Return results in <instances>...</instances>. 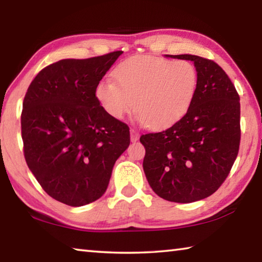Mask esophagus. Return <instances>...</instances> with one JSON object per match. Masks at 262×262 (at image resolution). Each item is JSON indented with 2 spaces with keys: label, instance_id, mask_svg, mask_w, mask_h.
<instances>
[{
  "label": "esophagus",
  "instance_id": "1",
  "mask_svg": "<svg viewBox=\"0 0 262 262\" xmlns=\"http://www.w3.org/2000/svg\"><path fill=\"white\" fill-rule=\"evenodd\" d=\"M139 137H140V134H139V132H137L136 129H130V141L132 142H136L137 140H139Z\"/></svg>",
  "mask_w": 262,
  "mask_h": 262
}]
</instances>
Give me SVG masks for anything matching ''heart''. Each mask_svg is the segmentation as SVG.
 Instances as JSON below:
<instances>
[{
	"mask_svg": "<svg viewBox=\"0 0 262 262\" xmlns=\"http://www.w3.org/2000/svg\"><path fill=\"white\" fill-rule=\"evenodd\" d=\"M115 79L96 86V98L111 118L121 120L133 111L151 129H165L188 112L199 86V73L187 60L137 55L118 66Z\"/></svg>",
	"mask_w": 262,
	"mask_h": 262,
	"instance_id": "heart-1",
	"label": "heart"
}]
</instances>
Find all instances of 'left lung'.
Segmentation results:
<instances>
[{"label":"left lung","instance_id":"8db88e82","mask_svg":"<svg viewBox=\"0 0 262 262\" xmlns=\"http://www.w3.org/2000/svg\"><path fill=\"white\" fill-rule=\"evenodd\" d=\"M171 56L194 62L198 92L183 119L140 137L145 148L143 170L158 196L189 203L214 194L231 171L241 144V103L216 62L190 54Z\"/></svg>","mask_w":262,"mask_h":262}]
</instances>
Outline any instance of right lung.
Masks as SVG:
<instances>
[{"label": "right lung", "instance_id": "1", "mask_svg": "<svg viewBox=\"0 0 262 262\" xmlns=\"http://www.w3.org/2000/svg\"><path fill=\"white\" fill-rule=\"evenodd\" d=\"M122 53L57 61L38 73L24 97L26 164L42 189L64 205L98 200L129 145V127L96 98L97 84Z\"/></svg>", "mask_w": 262, "mask_h": 262}]
</instances>
